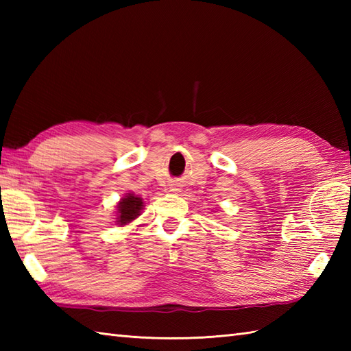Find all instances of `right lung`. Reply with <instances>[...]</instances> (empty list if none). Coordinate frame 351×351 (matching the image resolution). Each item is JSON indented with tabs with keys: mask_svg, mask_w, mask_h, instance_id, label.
<instances>
[{
	"mask_svg": "<svg viewBox=\"0 0 351 351\" xmlns=\"http://www.w3.org/2000/svg\"><path fill=\"white\" fill-rule=\"evenodd\" d=\"M141 206H143V202H141L140 197L134 196V195L125 196L117 206L119 208L117 223H121V225H126V223L132 221L138 215Z\"/></svg>",
	"mask_w": 351,
	"mask_h": 351,
	"instance_id": "right-lung-1",
	"label": "right lung"
}]
</instances>
